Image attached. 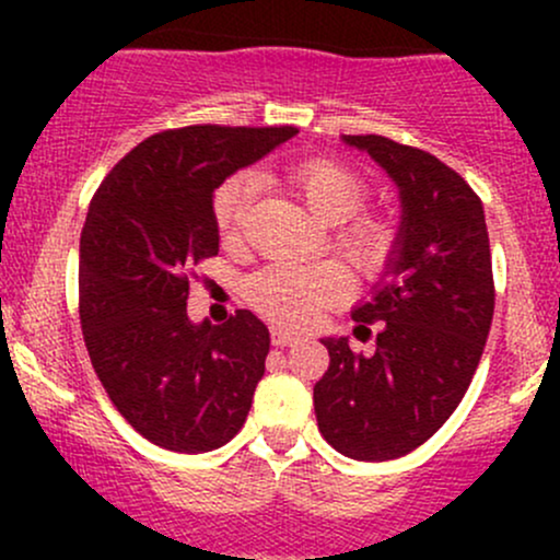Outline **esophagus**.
Returning <instances> with one entry per match:
<instances>
[{
    "label": "esophagus",
    "instance_id": "1",
    "mask_svg": "<svg viewBox=\"0 0 560 560\" xmlns=\"http://www.w3.org/2000/svg\"><path fill=\"white\" fill-rule=\"evenodd\" d=\"M300 339V334H294V331H289V329H281V326H273L271 329V342L276 345V347H289V345H294Z\"/></svg>",
    "mask_w": 560,
    "mask_h": 560
}]
</instances>
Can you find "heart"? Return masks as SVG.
Here are the masks:
<instances>
[{
    "mask_svg": "<svg viewBox=\"0 0 560 560\" xmlns=\"http://www.w3.org/2000/svg\"><path fill=\"white\" fill-rule=\"evenodd\" d=\"M287 184L318 221L337 226L334 249L358 271L376 273L395 247V226L387 218L355 215L369 186L358 173L334 160H305L287 171ZM258 182L249 173L229 178L215 195V226L226 242H236L253 210ZM247 298L255 311L284 326H307L320 311L350 298V279L334 262L318 266H271L249 281Z\"/></svg>",
    "mask_w": 560,
    "mask_h": 560,
    "instance_id": "b5f03b06",
    "label": "heart"
}]
</instances>
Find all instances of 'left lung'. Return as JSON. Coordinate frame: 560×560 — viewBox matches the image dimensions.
<instances>
[{"label":"left lung","instance_id":"left-lung-1","mask_svg":"<svg viewBox=\"0 0 560 560\" xmlns=\"http://www.w3.org/2000/svg\"><path fill=\"white\" fill-rule=\"evenodd\" d=\"M400 191V226L371 298L352 307L355 337H324L329 371L313 387L324 440L355 460H392L432 436L464 400L494 313L485 208L442 160L376 137H342Z\"/></svg>","mask_w":560,"mask_h":560}]
</instances>
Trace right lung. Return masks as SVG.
<instances>
[{
    "mask_svg": "<svg viewBox=\"0 0 560 560\" xmlns=\"http://www.w3.org/2000/svg\"><path fill=\"white\" fill-rule=\"evenodd\" d=\"M298 128L186 126L144 139L89 205L79 253L83 342L102 387L144 440L208 453L242 429L271 334L249 311L186 313L189 268L218 255L213 197Z\"/></svg>",
    "mask_w": 560,
    "mask_h": 560,
    "instance_id": "1",
    "label": "right lung"
}]
</instances>
